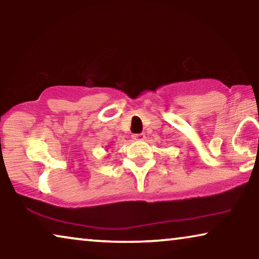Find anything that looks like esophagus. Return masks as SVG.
<instances>
[{"instance_id":"34e87169","label":"esophagus","mask_w":259,"mask_h":259,"mask_svg":"<svg viewBox=\"0 0 259 259\" xmlns=\"http://www.w3.org/2000/svg\"><path fill=\"white\" fill-rule=\"evenodd\" d=\"M133 138L135 141H143L145 138V136H144V134H135V135H133Z\"/></svg>"}]
</instances>
